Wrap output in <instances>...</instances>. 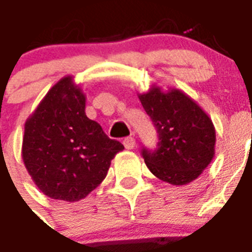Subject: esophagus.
<instances>
[{
  "instance_id": "esophagus-1",
  "label": "esophagus",
  "mask_w": 252,
  "mask_h": 252,
  "mask_svg": "<svg viewBox=\"0 0 252 252\" xmlns=\"http://www.w3.org/2000/svg\"><path fill=\"white\" fill-rule=\"evenodd\" d=\"M123 145H124V147H126V150H130V149H133V147L136 146V140H134L133 137H126V138H124V141H123Z\"/></svg>"
}]
</instances>
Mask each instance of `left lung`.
Masks as SVG:
<instances>
[{"mask_svg": "<svg viewBox=\"0 0 252 252\" xmlns=\"http://www.w3.org/2000/svg\"><path fill=\"white\" fill-rule=\"evenodd\" d=\"M158 132V147L142 149L147 168L171 185H186L202 175L215 155L216 132L211 118L180 89L151 85L138 94Z\"/></svg>", "mask_w": 252, "mask_h": 252, "instance_id": "8db88e82", "label": "left lung"}]
</instances>
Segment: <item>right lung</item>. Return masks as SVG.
<instances>
[{
    "mask_svg": "<svg viewBox=\"0 0 252 252\" xmlns=\"http://www.w3.org/2000/svg\"><path fill=\"white\" fill-rule=\"evenodd\" d=\"M123 149L85 115V94L72 76L52 87L24 124V165L38 189L53 199H84L103 181Z\"/></svg>",
    "mask_w": 252,
    "mask_h": 252,
    "instance_id": "add662e5",
    "label": "right lung"
}]
</instances>
